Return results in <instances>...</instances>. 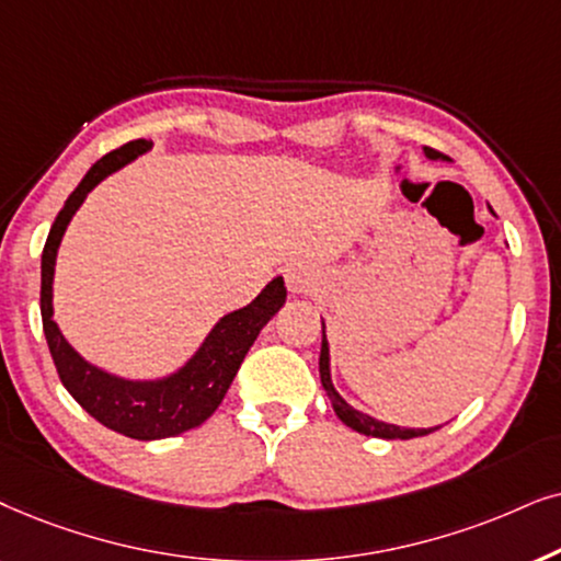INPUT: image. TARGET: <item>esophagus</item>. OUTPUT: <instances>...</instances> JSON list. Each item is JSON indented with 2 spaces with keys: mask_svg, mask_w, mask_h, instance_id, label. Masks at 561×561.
Instances as JSON below:
<instances>
[{
  "mask_svg": "<svg viewBox=\"0 0 561 561\" xmlns=\"http://www.w3.org/2000/svg\"><path fill=\"white\" fill-rule=\"evenodd\" d=\"M287 287H289V293H305V289L310 287L308 274H305L302 268H289V272H287Z\"/></svg>",
  "mask_w": 561,
  "mask_h": 561,
  "instance_id": "1",
  "label": "esophagus"
}]
</instances>
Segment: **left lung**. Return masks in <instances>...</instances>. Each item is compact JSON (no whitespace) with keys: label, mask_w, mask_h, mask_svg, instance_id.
I'll list each match as a JSON object with an SVG mask.
<instances>
[{"label":"left lung","mask_w":561,"mask_h":561,"mask_svg":"<svg viewBox=\"0 0 561 561\" xmlns=\"http://www.w3.org/2000/svg\"><path fill=\"white\" fill-rule=\"evenodd\" d=\"M425 156H428V159H449V156L433 151V148H425ZM320 382H323L328 398H331V402H333L335 415H339L341 421L348 425V428L364 433V436H375V438H415V436H425V433L436 431V428H400V425H390V423L375 421V417L358 413V410L351 408L348 402L343 400L339 392H335V387L331 382V369H328V341H325V335H323V346H320Z\"/></svg>","instance_id":"left-lung-1"}]
</instances>
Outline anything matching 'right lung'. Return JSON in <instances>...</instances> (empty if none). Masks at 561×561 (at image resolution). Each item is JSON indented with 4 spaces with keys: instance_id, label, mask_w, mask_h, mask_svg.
<instances>
[{
    "instance_id": "obj_1",
    "label": "right lung",
    "mask_w": 561,
    "mask_h": 561,
    "mask_svg": "<svg viewBox=\"0 0 561 561\" xmlns=\"http://www.w3.org/2000/svg\"><path fill=\"white\" fill-rule=\"evenodd\" d=\"M153 144L146 138L130 140L119 146L117 151L102 156L81 184L66 199L64 210L50 228L46 249L41 261V316L43 333H46L50 356H54L56 371L61 377L71 398L96 417L110 431L123 433L138 442H153V438H169L179 433L197 428L210 417L226 398L230 382H233L243 356L256 341L261 328L279 312L285 305L287 287L282 276L268 282L264 293L245 308L230 312L213 328L203 348L174 377L161 379V382H125L107 375V371L92 367L73 351L54 323V266L56 251L61 245L66 226L84 203V197L102 182L104 176L117 171L119 167L146 153Z\"/></svg>"
}]
</instances>
